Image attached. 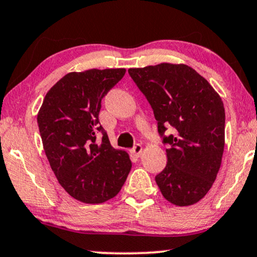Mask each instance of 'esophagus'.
Instances as JSON below:
<instances>
[{
	"instance_id": "esophagus-1",
	"label": "esophagus",
	"mask_w": 257,
	"mask_h": 257,
	"mask_svg": "<svg viewBox=\"0 0 257 257\" xmlns=\"http://www.w3.org/2000/svg\"><path fill=\"white\" fill-rule=\"evenodd\" d=\"M141 152H142V146H141V145L137 144V145H135L134 147L132 148V153H133V156H135V157H140Z\"/></svg>"
}]
</instances>
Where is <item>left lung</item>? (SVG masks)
I'll return each instance as SVG.
<instances>
[{
  "instance_id": "obj_1",
  "label": "left lung",
  "mask_w": 257,
  "mask_h": 257,
  "mask_svg": "<svg viewBox=\"0 0 257 257\" xmlns=\"http://www.w3.org/2000/svg\"><path fill=\"white\" fill-rule=\"evenodd\" d=\"M129 75L152 107L168 163L156 176L163 196L176 206L196 203L220 169L225 141L221 98L193 68L162 63L132 68ZM171 126L174 135L166 132Z\"/></svg>"
}]
</instances>
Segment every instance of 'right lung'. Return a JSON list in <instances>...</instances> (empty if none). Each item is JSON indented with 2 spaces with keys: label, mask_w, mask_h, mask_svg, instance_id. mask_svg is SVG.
I'll use <instances>...</instances> for the list:
<instances>
[{
  "label": "right lung",
  "mask_w": 257,
  "mask_h": 257,
  "mask_svg": "<svg viewBox=\"0 0 257 257\" xmlns=\"http://www.w3.org/2000/svg\"><path fill=\"white\" fill-rule=\"evenodd\" d=\"M124 74L123 68L67 74L46 93L37 117L52 171L81 202L112 199L131 172L128 153L111 146L98 118L101 100Z\"/></svg>",
  "instance_id": "1"
}]
</instances>
